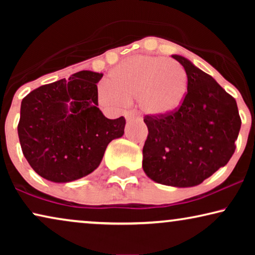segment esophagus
<instances>
[{
  "label": "esophagus",
  "mask_w": 255,
  "mask_h": 255,
  "mask_svg": "<svg viewBox=\"0 0 255 255\" xmlns=\"http://www.w3.org/2000/svg\"><path fill=\"white\" fill-rule=\"evenodd\" d=\"M138 116H139V115L135 110H130V111H128L127 114H125V117H127L128 121L132 120V118H137Z\"/></svg>",
  "instance_id": "obj_1"
}]
</instances>
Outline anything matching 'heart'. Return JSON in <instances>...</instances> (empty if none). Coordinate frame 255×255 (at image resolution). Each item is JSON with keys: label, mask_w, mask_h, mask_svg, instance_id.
I'll list each match as a JSON object with an SVG mask.
<instances>
[{"label": "heart", "mask_w": 255, "mask_h": 255, "mask_svg": "<svg viewBox=\"0 0 255 255\" xmlns=\"http://www.w3.org/2000/svg\"><path fill=\"white\" fill-rule=\"evenodd\" d=\"M108 88L100 90L107 104L122 106L138 100L144 113L170 115L182 106L188 79L179 64L166 58L135 55L115 67L107 78Z\"/></svg>", "instance_id": "heart-1"}]
</instances>
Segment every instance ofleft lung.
I'll return each mask as SVG.
<instances>
[{"mask_svg":"<svg viewBox=\"0 0 255 255\" xmlns=\"http://www.w3.org/2000/svg\"><path fill=\"white\" fill-rule=\"evenodd\" d=\"M172 57L186 71L187 95L175 113L144 117L142 169L158 183L193 187L229 162L242 120L236 100L212 76L181 55Z\"/></svg>","mask_w":255,"mask_h":255,"instance_id":"obj_1","label":"left lung"}]
</instances>
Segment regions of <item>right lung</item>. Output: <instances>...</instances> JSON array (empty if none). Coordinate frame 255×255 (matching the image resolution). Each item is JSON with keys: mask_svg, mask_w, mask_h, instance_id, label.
<instances>
[{"mask_svg": "<svg viewBox=\"0 0 255 255\" xmlns=\"http://www.w3.org/2000/svg\"><path fill=\"white\" fill-rule=\"evenodd\" d=\"M102 73L81 71L27 94L20 104L18 138L34 172L71 182L94 172L108 144L124 134L125 118L109 120L99 106Z\"/></svg>", "mask_w": 255, "mask_h": 255, "instance_id": "add662e5", "label": "right lung"}]
</instances>
